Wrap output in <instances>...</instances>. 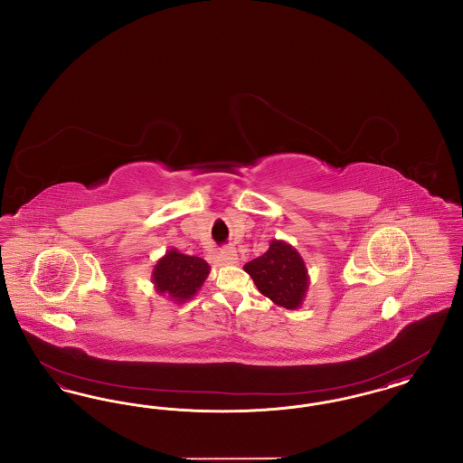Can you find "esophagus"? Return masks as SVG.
I'll return each mask as SVG.
<instances>
[{
    "instance_id": "esophagus-1",
    "label": "esophagus",
    "mask_w": 463,
    "mask_h": 463,
    "mask_svg": "<svg viewBox=\"0 0 463 463\" xmlns=\"http://www.w3.org/2000/svg\"><path fill=\"white\" fill-rule=\"evenodd\" d=\"M217 259L221 260L222 264H234L238 260V251L232 246H225L219 251Z\"/></svg>"
}]
</instances>
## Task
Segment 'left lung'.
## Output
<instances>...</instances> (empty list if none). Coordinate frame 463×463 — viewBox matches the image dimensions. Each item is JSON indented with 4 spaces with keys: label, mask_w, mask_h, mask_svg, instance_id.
Segmentation results:
<instances>
[{
    "label": "left lung",
    "mask_w": 463,
    "mask_h": 463,
    "mask_svg": "<svg viewBox=\"0 0 463 463\" xmlns=\"http://www.w3.org/2000/svg\"><path fill=\"white\" fill-rule=\"evenodd\" d=\"M244 270L276 306L295 310L307 295V267L289 242L274 240L262 257L244 264Z\"/></svg>",
    "instance_id": "1"
}]
</instances>
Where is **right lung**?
<instances>
[{"mask_svg": "<svg viewBox=\"0 0 463 463\" xmlns=\"http://www.w3.org/2000/svg\"><path fill=\"white\" fill-rule=\"evenodd\" d=\"M208 274L210 265L201 257L184 255L172 248L156 262L151 279L159 295L175 304H184L196 297Z\"/></svg>", "mask_w": 463, "mask_h": 463, "instance_id": "1", "label": "right lung"}]
</instances>
